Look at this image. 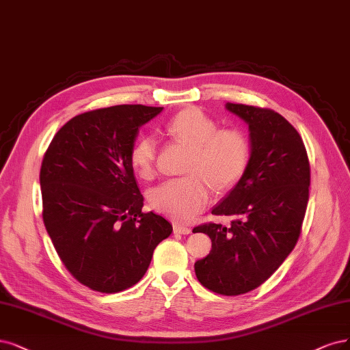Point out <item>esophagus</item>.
I'll use <instances>...</instances> for the list:
<instances>
[{
    "label": "esophagus",
    "instance_id": "esophagus-1",
    "mask_svg": "<svg viewBox=\"0 0 350 350\" xmlns=\"http://www.w3.org/2000/svg\"><path fill=\"white\" fill-rule=\"evenodd\" d=\"M174 232L178 233V234H189L191 233V227L183 226V224H179V223H175L174 224Z\"/></svg>",
    "mask_w": 350,
    "mask_h": 350
}]
</instances>
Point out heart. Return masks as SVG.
Segmentation results:
<instances>
[{
    "mask_svg": "<svg viewBox=\"0 0 350 350\" xmlns=\"http://www.w3.org/2000/svg\"><path fill=\"white\" fill-rule=\"evenodd\" d=\"M167 130L191 148L185 163L188 175L165 180L150 191L152 207L178 221H189L204 210L217 189L234 185L250 159V143L243 131L219 129L214 118L198 108L175 114ZM130 165L142 179L156 172V139L139 137L130 149Z\"/></svg>",
    "mask_w": 350,
    "mask_h": 350,
    "instance_id": "heart-1",
    "label": "heart"
}]
</instances>
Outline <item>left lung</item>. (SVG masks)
Masks as SVG:
<instances>
[{"label": "left lung", "mask_w": 350, "mask_h": 350, "mask_svg": "<svg viewBox=\"0 0 350 350\" xmlns=\"http://www.w3.org/2000/svg\"><path fill=\"white\" fill-rule=\"evenodd\" d=\"M249 124L252 153L243 176L214 215L230 226L206 223L194 233L211 239L208 255L196 262L201 285L221 295L255 290L281 267L301 234L307 210L310 162L294 126L269 108L227 103Z\"/></svg>", "instance_id": "8db88e82"}]
</instances>
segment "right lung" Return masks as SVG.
<instances>
[{"label": "right lung", "mask_w": 350, "mask_h": 350, "mask_svg": "<svg viewBox=\"0 0 350 350\" xmlns=\"http://www.w3.org/2000/svg\"><path fill=\"white\" fill-rule=\"evenodd\" d=\"M163 107L114 105L70 118L40 167L43 223L74 278L114 294L137 284L153 250L172 233L162 215L143 213L130 165L139 127Z\"/></svg>", "instance_id": "right-lung-1"}]
</instances>
